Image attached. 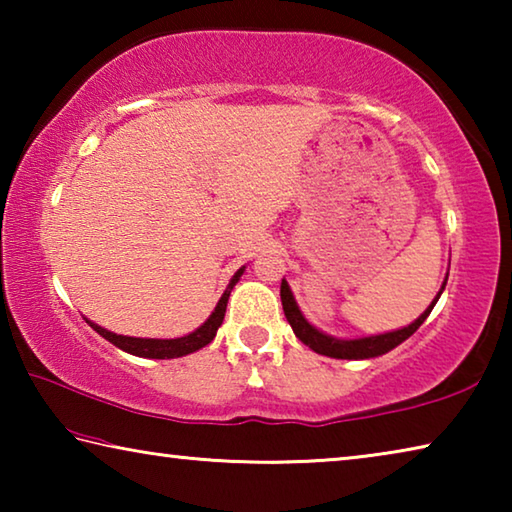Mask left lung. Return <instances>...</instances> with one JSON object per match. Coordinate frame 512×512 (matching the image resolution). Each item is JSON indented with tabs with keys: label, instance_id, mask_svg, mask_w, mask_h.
<instances>
[{
	"label": "left lung",
	"instance_id": "obj_1",
	"mask_svg": "<svg viewBox=\"0 0 512 512\" xmlns=\"http://www.w3.org/2000/svg\"><path fill=\"white\" fill-rule=\"evenodd\" d=\"M445 284H447V277H445L443 287H440V291H438L436 300H433L431 305L424 309V314L418 320H413L409 327L395 329V332H386V334H377V336H363V339H334V336H329L325 332H320V329H316L305 316H302V311L296 305V298H293L287 280H282L280 298H282L284 316H287L293 334H296L302 343L309 345L314 352L325 354V357H332V359H372V357H379V354L391 352L402 341L409 339L415 329H418L431 314V309L438 302L440 293H443V289H445Z\"/></svg>",
	"mask_w": 512,
	"mask_h": 512
}]
</instances>
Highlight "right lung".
<instances>
[{
  "label": "right lung",
  "instance_id": "obj_1",
  "mask_svg": "<svg viewBox=\"0 0 512 512\" xmlns=\"http://www.w3.org/2000/svg\"><path fill=\"white\" fill-rule=\"evenodd\" d=\"M244 268L246 266H241L239 271L232 275L228 289L223 291L221 300L216 302V307H214V311L210 314V318H207L201 327L194 329L192 334L180 336V339H135V336H121V334H115V332H108V329L99 327L97 323H92V320H88V318H85V320H88L90 327L97 334H101L103 339L110 341L112 345H117L119 350H124L128 354H135V357H144V359H176V357H185V354H192L196 350H201V348H205L207 343L214 341L216 329H219L221 323H223L230 291L239 282V277H241V273H244Z\"/></svg>",
  "mask_w": 512,
  "mask_h": 512
}]
</instances>
